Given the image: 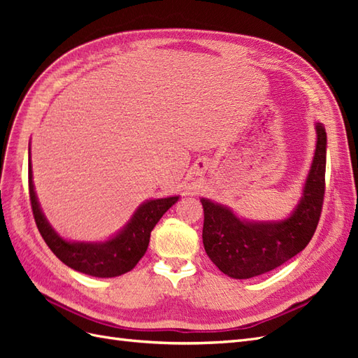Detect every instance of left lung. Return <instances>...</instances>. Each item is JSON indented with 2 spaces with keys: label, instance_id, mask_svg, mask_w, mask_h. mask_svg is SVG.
I'll list each match as a JSON object with an SVG mask.
<instances>
[{
  "label": "left lung",
  "instance_id": "left-lung-1",
  "mask_svg": "<svg viewBox=\"0 0 358 358\" xmlns=\"http://www.w3.org/2000/svg\"><path fill=\"white\" fill-rule=\"evenodd\" d=\"M317 143L301 197L284 220L252 221L230 208L200 199L204 210L203 245L213 264L234 279H249L282 266L306 248L320 221L326 187L327 134L315 122Z\"/></svg>",
  "mask_w": 358,
  "mask_h": 358
}]
</instances>
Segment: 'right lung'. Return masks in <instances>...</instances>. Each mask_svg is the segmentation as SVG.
<instances>
[{"instance_id":"obj_1","label":"right lung","mask_w":358,"mask_h":358,"mask_svg":"<svg viewBox=\"0 0 358 358\" xmlns=\"http://www.w3.org/2000/svg\"><path fill=\"white\" fill-rule=\"evenodd\" d=\"M28 158L31 208L41 237L50 248V251L64 264L71 267L76 272L90 276L115 278L134 268L140 258L146 252L150 231L154 230L161 216L179 200V196L146 200L134 210L131 218L121 230L103 242L69 241L55 231L41 210L34 188V180H32L31 149Z\"/></svg>"}]
</instances>
